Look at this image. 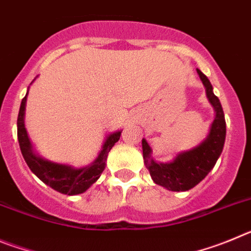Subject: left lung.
<instances>
[{
	"instance_id": "1",
	"label": "left lung",
	"mask_w": 251,
	"mask_h": 251,
	"mask_svg": "<svg viewBox=\"0 0 251 251\" xmlns=\"http://www.w3.org/2000/svg\"><path fill=\"white\" fill-rule=\"evenodd\" d=\"M210 103L216 110V117L211 126L207 139L199 147L183 152L170 163H157L151 158V148L145 139H142L143 158L150 170L153 181L157 185L171 191H187L200 183L210 171L214 168L217 158L223 152L226 136V122L220 100L212 92V85L202 72L197 69Z\"/></svg>"
}]
</instances>
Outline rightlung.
Instances as JSON below:
<instances>
[{
    "label": "right lung",
    "mask_w": 251,
    "mask_h": 251,
    "mask_svg": "<svg viewBox=\"0 0 251 251\" xmlns=\"http://www.w3.org/2000/svg\"><path fill=\"white\" fill-rule=\"evenodd\" d=\"M26 97H27V94L25 95V98L22 99L19 117H17V138H19L20 148H21V153L24 158H25L26 163L30 167V170L44 183L56 190L57 192H61V194L65 195L83 194L100 177L101 172L105 168L108 153L112 150L114 143L119 141L122 132L113 133L106 138L98 158L95 159L92 165L88 166V167L74 170V168L69 167V166L57 165V163L45 161V159L37 157L32 152L31 143L28 141L27 133H26L25 124H24Z\"/></svg>",
    "instance_id": "right-lung-1"
}]
</instances>
